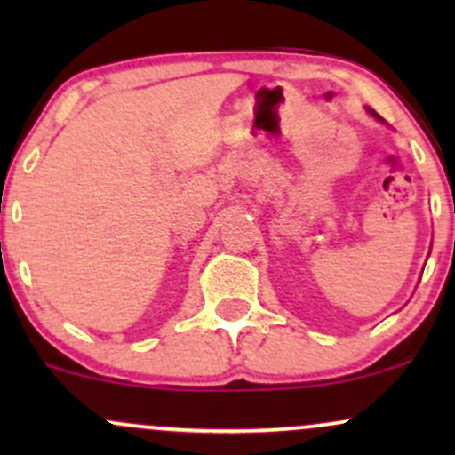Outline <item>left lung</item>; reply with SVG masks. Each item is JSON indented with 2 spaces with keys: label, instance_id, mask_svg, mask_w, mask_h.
<instances>
[{
  "label": "left lung",
  "instance_id": "left-lung-1",
  "mask_svg": "<svg viewBox=\"0 0 455 455\" xmlns=\"http://www.w3.org/2000/svg\"><path fill=\"white\" fill-rule=\"evenodd\" d=\"M365 111H368L370 115H372V117H374V119H377V122H385V119H383V117H380V115H379V113H374V111H372V108H365Z\"/></svg>",
  "mask_w": 455,
  "mask_h": 455
}]
</instances>
